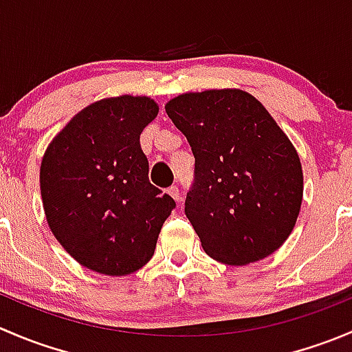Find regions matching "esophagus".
I'll return each instance as SVG.
<instances>
[{
  "mask_svg": "<svg viewBox=\"0 0 352 352\" xmlns=\"http://www.w3.org/2000/svg\"><path fill=\"white\" fill-rule=\"evenodd\" d=\"M168 194H170V196H172L173 199H175L177 202L180 201V190H179V187H177V186H172V187H170V189H168Z\"/></svg>",
  "mask_w": 352,
  "mask_h": 352,
  "instance_id": "esophagus-1",
  "label": "esophagus"
}]
</instances>
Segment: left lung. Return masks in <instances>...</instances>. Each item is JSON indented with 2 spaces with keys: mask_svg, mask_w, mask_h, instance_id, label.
<instances>
[{
  "mask_svg": "<svg viewBox=\"0 0 352 352\" xmlns=\"http://www.w3.org/2000/svg\"><path fill=\"white\" fill-rule=\"evenodd\" d=\"M165 109L196 158L186 214L206 254L243 265L278 250L300 214L303 172L271 113L230 88L179 95Z\"/></svg>",
  "mask_w": 352,
  "mask_h": 352,
  "instance_id": "obj_1",
  "label": "left lung"
}]
</instances>
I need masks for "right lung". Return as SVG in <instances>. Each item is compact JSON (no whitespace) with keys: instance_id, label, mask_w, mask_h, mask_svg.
<instances>
[{"instance_id":"obj_1","label":"right lung","mask_w":352,"mask_h":352,"mask_svg":"<svg viewBox=\"0 0 352 352\" xmlns=\"http://www.w3.org/2000/svg\"><path fill=\"white\" fill-rule=\"evenodd\" d=\"M158 105L122 95L88 105L42 158L41 194L58 242L81 265L107 276L143 267L175 201L148 179L140 144Z\"/></svg>"}]
</instances>
